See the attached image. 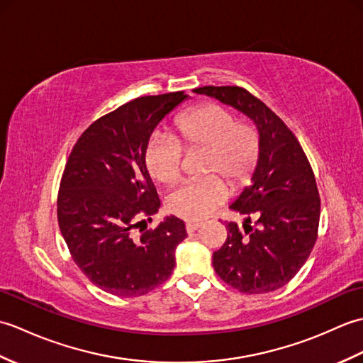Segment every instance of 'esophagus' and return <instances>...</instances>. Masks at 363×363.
<instances>
[{"mask_svg": "<svg viewBox=\"0 0 363 363\" xmlns=\"http://www.w3.org/2000/svg\"><path fill=\"white\" fill-rule=\"evenodd\" d=\"M198 228H201V223H198V221H189V223H186V229H187L189 234L195 233Z\"/></svg>", "mask_w": 363, "mask_h": 363, "instance_id": "34e87169", "label": "esophagus"}]
</instances>
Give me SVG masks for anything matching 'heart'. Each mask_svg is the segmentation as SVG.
<instances>
[{"mask_svg":"<svg viewBox=\"0 0 363 363\" xmlns=\"http://www.w3.org/2000/svg\"><path fill=\"white\" fill-rule=\"evenodd\" d=\"M174 138L154 137L146 146L145 164L151 177L172 186L181 176L182 150L204 151L206 181L184 184L168 198V211L184 220L198 221L225 201L226 187H243L256 168L260 138L250 123H238L233 112L218 104H204L179 115L174 121Z\"/></svg>","mask_w":363,"mask_h":363,"instance_id":"heart-1","label":"heart"}]
</instances>
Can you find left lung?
Listing matches in <instances>:
<instances>
[{"mask_svg":"<svg viewBox=\"0 0 363 363\" xmlns=\"http://www.w3.org/2000/svg\"><path fill=\"white\" fill-rule=\"evenodd\" d=\"M194 91L245 113L260 138L251 186L229 206L245 217V230L228 223L226 242L212 256L215 272L242 293L274 291L296 276L317 242L320 195L312 167L295 134L248 90L206 86Z\"/></svg>","mask_w":363,"mask_h":363,"instance_id":"obj_1","label":"left lung"}]
</instances>
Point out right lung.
I'll use <instances>...</instances> for the list:
<instances>
[{
    "label": "right lung",
    "mask_w": 363,
    "mask_h": 363,
    "mask_svg": "<svg viewBox=\"0 0 363 363\" xmlns=\"http://www.w3.org/2000/svg\"><path fill=\"white\" fill-rule=\"evenodd\" d=\"M189 95L140 96L104 115L73 146L60 181L57 221L74 264L96 287L117 296H142L164 284L186 225L169 215L135 235L160 207L146 169L152 130Z\"/></svg>",
    "instance_id": "right-lung-1"
}]
</instances>
